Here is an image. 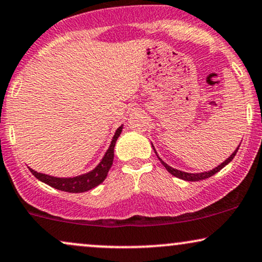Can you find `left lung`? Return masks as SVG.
I'll return each mask as SVG.
<instances>
[{
	"label": "left lung",
	"mask_w": 262,
	"mask_h": 262,
	"mask_svg": "<svg viewBox=\"0 0 262 262\" xmlns=\"http://www.w3.org/2000/svg\"><path fill=\"white\" fill-rule=\"evenodd\" d=\"M239 146H241V145H239ZM239 146L237 147V149L234 150V152H233L232 155L228 157V159L225 160V162H222V163H221V165H219L217 167H215V168H213V169H210V171H207V172H201V173H188V172H183V171H179V169L173 168V167H171V166L167 165V163H166L165 161H162L161 157H160L159 155H157V152H156L155 147H154V145H152V149H154V151H155V154L157 155V157H159V160H160V161H161L162 165L165 166V168H166L167 171H168L169 173H171L172 176H174V177H177V178H181V179H183V181H188V182H196V181H203V179L210 178L211 176H213V174H215V173H217V172L221 171V169L223 168V167L228 165V163L231 162L233 159H234L235 154L238 152Z\"/></svg>",
	"instance_id": "obj_1"
}]
</instances>
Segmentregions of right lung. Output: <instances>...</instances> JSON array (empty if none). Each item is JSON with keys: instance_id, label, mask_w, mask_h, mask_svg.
Here are the masks:
<instances>
[{"instance_id": "add662e5", "label": "right lung", "mask_w": 262, "mask_h": 262, "mask_svg": "<svg viewBox=\"0 0 262 262\" xmlns=\"http://www.w3.org/2000/svg\"><path fill=\"white\" fill-rule=\"evenodd\" d=\"M123 125L117 128L115 135H113L111 144H110L108 149L103 155L102 160H101L99 165L95 168L91 169V171L84 173V174L75 176V177H68V178H59V177H53V176L43 174V173L34 171L33 168H30V172L33 173L39 181L46 183L50 187L58 189L62 191H68V193H84V191L90 190V189L97 187L105 181L107 177V173H108L110 168H111L113 157H115V146L116 141H117L118 137L122 133Z\"/></svg>"}]
</instances>
